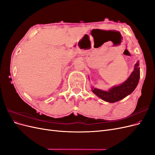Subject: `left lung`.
Returning <instances> with one entry per match:
<instances>
[{"label": "left lung", "instance_id": "1", "mask_svg": "<svg viewBox=\"0 0 155 155\" xmlns=\"http://www.w3.org/2000/svg\"><path fill=\"white\" fill-rule=\"evenodd\" d=\"M139 63L134 65V68L132 74L127 80L120 85L112 87L109 91H104L92 87L93 93L107 102L114 103L124 99L127 96L132 93L137 87L140 79Z\"/></svg>", "mask_w": 155, "mask_h": 155}]
</instances>
